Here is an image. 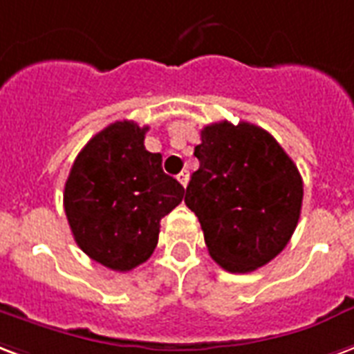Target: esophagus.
<instances>
[{
  "label": "esophagus",
  "mask_w": 354,
  "mask_h": 354,
  "mask_svg": "<svg viewBox=\"0 0 354 354\" xmlns=\"http://www.w3.org/2000/svg\"><path fill=\"white\" fill-rule=\"evenodd\" d=\"M178 182H180V184L185 187V185H187V182H189V172H187V170H182V172L178 174Z\"/></svg>",
  "instance_id": "1"
}]
</instances>
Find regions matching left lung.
I'll return each instance as SVG.
<instances>
[{
    "label": "left lung",
    "mask_w": 354,
    "mask_h": 354,
    "mask_svg": "<svg viewBox=\"0 0 354 354\" xmlns=\"http://www.w3.org/2000/svg\"><path fill=\"white\" fill-rule=\"evenodd\" d=\"M201 140L185 204L221 268L257 270L283 251L297 229L302 176L276 138L248 122L206 125Z\"/></svg>",
    "instance_id": "1"
}]
</instances>
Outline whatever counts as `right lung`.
Returning a JSON list of instances; mask_svg holds the SVG:
<instances>
[{"instance_id":"right-lung-1","label":"right lung","mask_w":354,"mask_h":354,"mask_svg":"<svg viewBox=\"0 0 354 354\" xmlns=\"http://www.w3.org/2000/svg\"><path fill=\"white\" fill-rule=\"evenodd\" d=\"M148 127L124 120L99 131L71 167L64 208L78 248L95 263L129 272L146 263L159 227L185 189L144 148Z\"/></svg>"}]
</instances>
